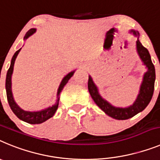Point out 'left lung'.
<instances>
[{"instance_id":"left-lung-1","label":"left lung","mask_w":160,"mask_h":160,"mask_svg":"<svg viewBox=\"0 0 160 160\" xmlns=\"http://www.w3.org/2000/svg\"><path fill=\"white\" fill-rule=\"evenodd\" d=\"M130 32H133V34L135 35H138V32L134 31V30H131ZM136 45H137V51H138V55L144 64L148 68V71L144 75L143 81L140 87L139 94L133 105L128 107V108H117V107L111 105L109 102H107L106 101L101 98V97L98 93L97 88L92 80L91 76H88V88L94 102L107 115H109V117L114 119H118V120H126V119L135 116L137 113L143 110L150 103L154 93L155 80V66L151 59L149 51H147L146 47L142 45L139 40L137 41Z\"/></svg>"}]
</instances>
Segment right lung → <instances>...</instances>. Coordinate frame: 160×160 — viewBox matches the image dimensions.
Listing matches in <instances>:
<instances>
[{"instance_id": "right-lung-1", "label": "right lung", "mask_w": 160, "mask_h": 160, "mask_svg": "<svg viewBox=\"0 0 160 160\" xmlns=\"http://www.w3.org/2000/svg\"><path fill=\"white\" fill-rule=\"evenodd\" d=\"M35 29H30L27 33L25 35L24 38H26L30 37L31 34H33L35 32ZM21 49L17 51L13 55V58H12V60H11V64L9 67V70L7 72L6 75V80H5V88H6V95H7V100H8V102H9V105L10 106L11 109L15 115H16L19 119L24 121V122H27V123H30V124H40V123H42V122H46L47 120H48L49 118H51V117H53L55 113L56 112L57 109H58V105H59V94L63 90V87H64L65 84L68 83V81L69 80V79L71 78L74 73V72H70L69 74L67 75L63 79L62 82H61L60 85L59 87V89H58V92H57V103L55 105H53L52 107H49L47 109H44V110L38 111V112H28V111H25L23 109H22L21 108H19V106L15 103L14 100L13 98V95H12V91H11V76H12V73H13V65H14L15 59H16L17 56L18 55V53L20 52Z\"/></svg>"}]
</instances>
